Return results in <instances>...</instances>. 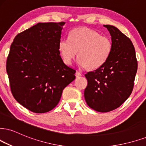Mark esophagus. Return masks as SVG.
I'll return each instance as SVG.
<instances>
[{
    "instance_id": "esophagus-1",
    "label": "esophagus",
    "mask_w": 146,
    "mask_h": 146,
    "mask_svg": "<svg viewBox=\"0 0 146 146\" xmlns=\"http://www.w3.org/2000/svg\"><path fill=\"white\" fill-rule=\"evenodd\" d=\"M75 76H76V78H79V77L81 76V74L79 72H76L75 73Z\"/></svg>"
}]
</instances>
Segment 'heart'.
<instances>
[{
	"label": "heart",
	"mask_w": 146,
	"mask_h": 146,
	"mask_svg": "<svg viewBox=\"0 0 146 146\" xmlns=\"http://www.w3.org/2000/svg\"><path fill=\"white\" fill-rule=\"evenodd\" d=\"M59 51L64 62L70 65L78 54V64L89 70L98 69L110 55L112 42L107 36L100 35L87 27L75 28L70 33V38H62Z\"/></svg>",
	"instance_id": "1"
}]
</instances>
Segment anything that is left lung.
I'll use <instances>...</instances> for the list:
<instances>
[{
	"instance_id": "8db88e82",
	"label": "left lung",
	"mask_w": 146,
	"mask_h": 146,
	"mask_svg": "<svg viewBox=\"0 0 146 146\" xmlns=\"http://www.w3.org/2000/svg\"><path fill=\"white\" fill-rule=\"evenodd\" d=\"M104 26L111 35L112 49L102 66L86 74L88 84L84 92L87 105L100 112L114 110L129 98L137 70L131 40L115 26Z\"/></svg>"
}]
</instances>
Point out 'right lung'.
Instances as JSON below:
<instances>
[{
	"mask_svg": "<svg viewBox=\"0 0 146 146\" xmlns=\"http://www.w3.org/2000/svg\"><path fill=\"white\" fill-rule=\"evenodd\" d=\"M65 22L38 23L18 34L10 47L7 72L13 97L35 113L53 110L63 90L74 80L76 70L59 55Z\"/></svg>",
	"mask_w": 146,
	"mask_h": 146,
	"instance_id": "add662e5",
	"label": "right lung"
}]
</instances>
